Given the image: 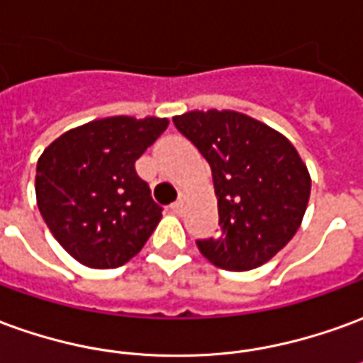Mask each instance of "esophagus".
Here are the masks:
<instances>
[{
	"label": "esophagus",
	"mask_w": 363,
	"mask_h": 363,
	"mask_svg": "<svg viewBox=\"0 0 363 363\" xmlns=\"http://www.w3.org/2000/svg\"><path fill=\"white\" fill-rule=\"evenodd\" d=\"M171 210H173L174 214L182 212V200H177V202H173V204H171Z\"/></svg>",
	"instance_id": "obj_1"
}]
</instances>
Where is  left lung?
Returning a JSON list of instances; mask_svg holds the SVG:
<instances>
[{
  "label": "left lung",
  "mask_w": 363,
  "mask_h": 363,
  "mask_svg": "<svg viewBox=\"0 0 363 363\" xmlns=\"http://www.w3.org/2000/svg\"><path fill=\"white\" fill-rule=\"evenodd\" d=\"M173 121L212 169L222 232L199 240L200 253L228 271L267 263L296 234L311 196V174L293 143L234 110L186 111Z\"/></svg>",
  "instance_id": "1"
}]
</instances>
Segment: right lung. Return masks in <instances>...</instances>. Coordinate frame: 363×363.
Masks as SVG:
<instances>
[{"instance_id": "right-lung-1", "label": "right lung", "mask_w": 363, "mask_h": 363, "mask_svg": "<svg viewBox=\"0 0 363 363\" xmlns=\"http://www.w3.org/2000/svg\"><path fill=\"white\" fill-rule=\"evenodd\" d=\"M167 125V118L113 116L68 129L43 151L37 206L50 234L78 263L120 267L161 222L163 208L135 173V161Z\"/></svg>"}]
</instances>
